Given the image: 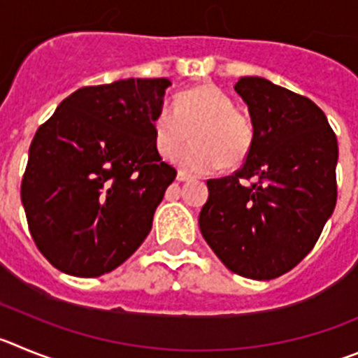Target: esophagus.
I'll return each instance as SVG.
<instances>
[{
	"label": "esophagus",
	"instance_id": "34e87169",
	"mask_svg": "<svg viewBox=\"0 0 358 358\" xmlns=\"http://www.w3.org/2000/svg\"><path fill=\"white\" fill-rule=\"evenodd\" d=\"M191 178H192V176L187 175L185 171H178V175H176V180H178V182H189Z\"/></svg>",
	"mask_w": 358,
	"mask_h": 358
}]
</instances>
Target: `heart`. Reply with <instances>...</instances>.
Returning a JSON list of instances; mask_svg holds the SVG:
<instances>
[{"label": "heart", "instance_id": "heart-1", "mask_svg": "<svg viewBox=\"0 0 358 358\" xmlns=\"http://www.w3.org/2000/svg\"><path fill=\"white\" fill-rule=\"evenodd\" d=\"M155 146L171 157L189 137L192 143L176 153L175 160L192 173H208L223 164L235 167L250 155L255 128L251 119L235 110V103L214 83L182 91L175 107L162 105L153 117Z\"/></svg>", "mask_w": 358, "mask_h": 358}]
</instances>
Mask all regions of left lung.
<instances>
[{"mask_svg":"<svg viewBox=\"0 0 358 358\" xmlns=\"http://www.w3.org/2000/svg\"><path fill=\"white\" fill-rule=\"evenodd\" d=\"M235 91L250 110L255 139L239 171L207 180L199 230L237 275L273 280L310 253L336 208L337 137L305 96L260 76Z\"/></svg>","mask_w":358,"mask_h":358,"instance_id":"obj_1","label":"left lung"}]
</instances>
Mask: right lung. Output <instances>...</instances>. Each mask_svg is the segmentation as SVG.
Listing matches in <instances>:
<instances>
[{
	"label": "right lung",
	"mask_w": 358,
	"mask_h": 358,
	"mask_svg": "<svg viewBox=\"0 0 358 358\" xmlns=\"http://www.w3.org/2000/svg\"><path fill=\"white\" fill-rule=\"evenodd\" d=\"M167 78L82 87L30 144L21 201L38 251L62 273L94 278L143 244L176 178L155 146Z\"/></svg>",
	"instance_id": "add662e5"
}]
</instances>
